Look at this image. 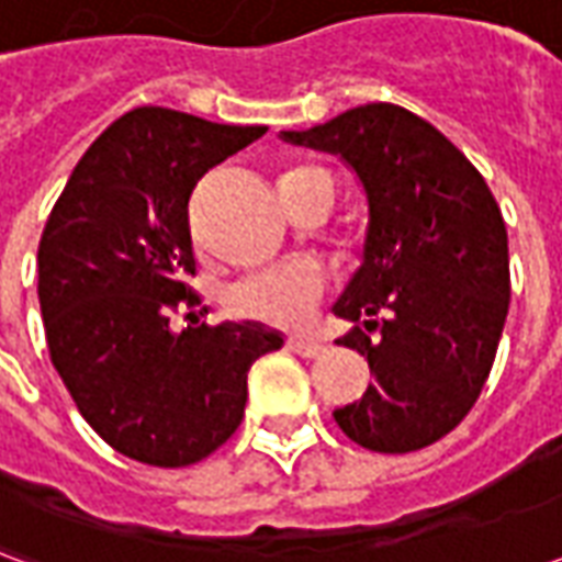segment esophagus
<instances>
[{"mask_svg": "<svg viewBox=\"0 0 562 562\" xmlns=\"http://www.w3.org/2000/svg\"><path fill=\"white\" fill-rule=\"evenodd\" d=\"M289 349L301 358H318V355L328 352V346L316 337H289Z\"/></svg>", "mask_w": 562, "mask_h": 562, "instance_id": "1", "label": "esophagus"}]
</instances>
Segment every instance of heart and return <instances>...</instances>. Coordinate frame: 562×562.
<instances>
[{
	"instance_id": "obj_1",
	"label": "heart",
	"mask_w": 562,
	"mask_h": 562,
	"mask_svg": "<svg viewBox=\"0 0 562 562\" xmlns=\"http://www.w3.org/2000/svg\"><path fill=\"white\" fill-rule=\"evenodd\" d=\"M328 289V268L310 258H297L237 280L225 294V304L240 318L273 328H301L313 318Z\"/></svg>"
}]
</instances>
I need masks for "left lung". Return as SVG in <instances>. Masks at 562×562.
Instances as JSON below:
<instances>
[{"mask_svg":"<svg viewBox=\"0 0 562 562\" xmlns=\"http://www.w3.org/2000/svg\"><path fill=\"white\" fill-rule=\"evenodd\" d=\"M340 156L367 192L364 261L334 304L373 385L334 409L358 446L406 454L451 434L479 401L508 313L503 213L472 161L401 104L352 108L282 132Z\"/></svg>","mask_w":562,"mask_h":562,"instance_id":"obj_1","label":"left lung"}]
</instances>
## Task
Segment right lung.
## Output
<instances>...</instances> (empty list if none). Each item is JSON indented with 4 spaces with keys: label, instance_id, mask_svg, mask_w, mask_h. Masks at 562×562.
I'll list each match as a JSON object with an SVG mask.
<instances>
[{
    "label": "right lung",
    "instance_id": "add662e5",
    "mask_svg": "<svg viewBox=\"0 0 562 562\" xmlns=\"http://www.w3.org/2000/svg\"><path fill=\"white\" fill-rule=\"evenodd\" d=\"M171 108H135L95 138L38 244V304L56 373L104 442L149 467L198 463L240 427L246 373L280 330L225 322L171 330L195 306L189 195L261 138Z\"/></svg>",
    "mask_w": 562,
    "mask_h": 562
}]
</instances>
